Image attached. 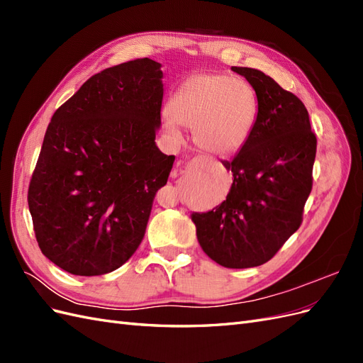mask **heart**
Returning <instances> with one entry per match:
<instances>
[{
	"mask_svg": "<svg viewBox=\"0 0 363 363\" xmlns=\"http://www.w3.org/2000/svg\"><path fill=\"white\" fill-rule=\"evenodd\" d=\"M259 112L257 95L225 74H200L186 80L168 104V130H192L194 144L207 155L230 156L245 145Z\"/></svg>",
	"mask_w": 363,
	"mask_h": 363,
	"instance_id": "b5f03b06",
	"label": "heart"
}]
</instances>
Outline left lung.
<instances>
[{
  "mask_svg": "<svg viewBox=\"0 0 363 363\" xmlns=\"http://www.w3.org/2000/svg\"><path fill=\"white\" fill-rule=\"evenodd\" d=\"M232 71L256 91L257 119L235 159L223 162L233 174L227 199L191 218L206 255L221 267L242 269L267 263L301 225L316 136L298 96L259 69Z\"/></svg>",
  "mask_w": 363,
  "mask_h": 363,
  "instance_id": "8db88e82",
  "label": "left lung"
}]
</instances>
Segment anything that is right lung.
Segmentation results:
<instances>
[{
  "label": "right lung",
  "mask_w": 363,
  "mask_h": 363,
  "mask_svg": "<svg viewBox=\"0 0 363 363\" xmlns=\"http://www.w3.org/2000/svg\"><path fill=\"white\" fill-rule=\"evenodd\" d=\"M162 65L136 59L92 75L52 115L28 186L43 256L74 276L123 267L145 235L174 156L156 145Z\"/></svg>",
  "instance_id": "add662e5"
}]
</instances>
